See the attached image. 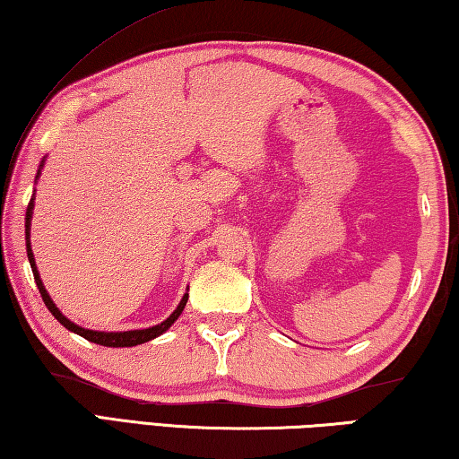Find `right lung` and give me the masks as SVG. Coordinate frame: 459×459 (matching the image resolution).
Segmentation results:
<instances>
[{"label": "right lung", "mask_w": 459, "mask_h": 459, "mask_svg": "<svg viewBox=\"0 0 459 459\" xmlns=\"http://www.w3.org/2000/svg\"><path fill=\"white\" fill-rule=\"evenodd\" d=\"M44 161L46 158L40 161V168H38V174H36V180L40 178L42 174V168H44ZM34 196L32 200H30L28 204V211H26V251H28V261H30V267H32V273H34V279H36V285L38 290H40V295L44 299L46 307L50 309V314L56 317V320L65 325L66 330H71L74 333H79V336H82L84 340L89 342H95V344H100V346H108V348H129V346H137V344H143V342H150L153 338H158L164 333L169 325H172L178 317H180V314L184 312L186 307V301H188V291L184 293V298L180 304H178V307L174 309L172 314H169V317H166L164 322L161 324H155L152 325V328H143V330H127V332H99V330H89V328H82V325L74 324L68 320V317L60 312V309L56 307V304H54L52 298L48 295V291H46V287L42 283L40 279V273H38V267H36V259H34V253H32V243H30V224H32V214H34Z\"/></svg>", "instance_id": "add662e5"}]
</instances>
